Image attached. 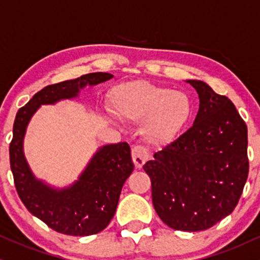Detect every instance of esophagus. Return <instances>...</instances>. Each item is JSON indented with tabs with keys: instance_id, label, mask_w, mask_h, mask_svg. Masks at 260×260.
<instances>
[{
	"instance_id": "34e87169",
	"label": "esophagus",
	"mask_w": 260,
	"mask_h": 260,
	"mask_svg": "<svg viewBox=\"0 0 260 260\" xmlns=\"http://www.w3.org/2000/svg\"><path fill=\"white\" fill-rule=\"evenodd\" d=\"M132 158L134 162V166L136 168L140 169L143 168V166L145 164V162L149 159V152L145 147L143 146H134L132 149Z\"/></svg>"
}]
</instances>
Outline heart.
<instances>
[{"label":"heart","instance_id":"heart-1","mask_svg":"<svg viewBox=\"0 0 260 260\" xmlns=\"http://www.w3.org/2000/svg\"><path fill=\"white\" fill-rule=\"evenodd\" d=\"M114 110L124 120L143 119L141 134L150 144L170 143L188 122L192 104L185 92L136 80L114 87L110 94Z\"/></svg>","mask_w":260,"mask_h":260}]
</instances>
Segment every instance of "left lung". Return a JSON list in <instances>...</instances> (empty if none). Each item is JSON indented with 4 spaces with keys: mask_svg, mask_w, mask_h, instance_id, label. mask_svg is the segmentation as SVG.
I'll return each mask as SVG.
<instances>
[{
    "mask_svg": "<svg viewBox=\"0 0 260 260\" xmlns=\"http://www.w3.org/2000/svg\"><path fill=\"white\" fill-rule=\"evenodd\" d=\"M186 81L199 96L194 123L143 168L159 218L175 231L199 232L238 205L248 176L247 126L228 97Z\"/></svg>",
    "mask_w": 260,
    "mask_h": 260,
    "instance_id": "8db88e82",
    "label": "left lung"
}]
</instances>
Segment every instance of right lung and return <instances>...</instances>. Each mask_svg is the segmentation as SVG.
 I'll return each instance as SVG.
<instances>
[{
	"label": "right lung",
	"instance_id": "1",
	"mask_svg": "<svg viewBox=\"0 0 260 260\" xmlns=\"http://www.w3.org/2000/svg\"><path fill=\"white\" fill-rule=\"evenodd\" d=\"M111 78L113 74L98 72L49 85L16 113L9 145L16 192L32 215L61 234L87 236L107 228L116 211L123 183L134 169L131 147L127 143L100 147L73 185L54 188L38 180L29 169L22 150L26 128L43 104L75 98L87 85L93 86Z\"/></svg>",
	"mask_w": 260,
	"mask_h": 260
}]
</instances>
